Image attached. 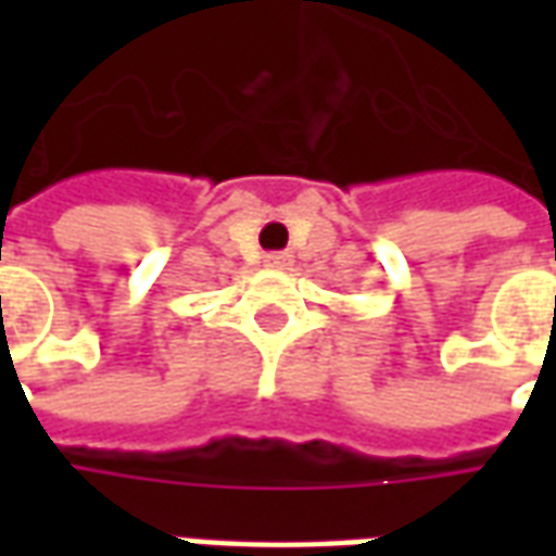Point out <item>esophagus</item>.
I'll list each match as a JSON object with an SVG mask.
<instances>
[{
  "label": "esophagus",
  "mask_w": 556,
  "mask_h": 556,
  "mask_svg": "<svg viewBox=\"0 0 556 556\" xmlns=\"http://www.w3.org/2000/svg\"><path fill=\"white\" fill-rule=\"evenodd\" d=\"M265 262H267V267H274V270H286V267H291V255L289 253H270Z\"/></svg>",
  "instance_id": "esophagus-1"
}]
</instances>
